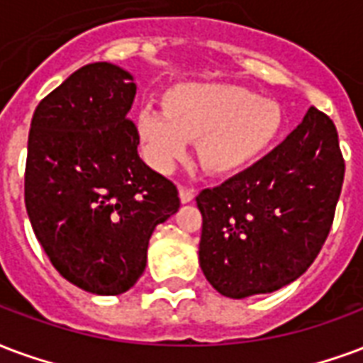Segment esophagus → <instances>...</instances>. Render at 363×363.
Returning a JSON list of instances; mask_svg holds the SVG:
<instances>
[{
	"label": "esophagus",
	"mask_w": 363,
	"mask_h": 363,
	"mask_svg": "<svg viewBox=\"0 0 363 363\" xmlns=\"http://www.w3.org/2000/svg\"><path fill=\"white\" fill-rule=\"evenodd\" d=\"M179 196H181V202L182 203H190L192 200H194V190L189 189V186H181L179 189Z\"/></svg>",
	"instance_id": "esophagus-1"
}]
</instances>
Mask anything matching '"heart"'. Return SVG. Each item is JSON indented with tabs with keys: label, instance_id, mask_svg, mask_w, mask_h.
Instances as JSON below:
<instances>
[{
	"label": "heart",
	"instance_id": "heart-1",
	"mask_svg": "<svg viewBox=\"0 0 363 363\" xmlns=\"http://www.w3.org/2000/svg\"><path fill=\"white\" fill-rule=\"evenodd\" d=\"M283 109L273 99L230 82H181L163 94V111L144 107L136 134L146 160L160 171L186 157L216 177L235 174L262 160L283 130Z\"/></svg>",
	"mask_w": 363,
	"mask_h": 363
}]
</instances>
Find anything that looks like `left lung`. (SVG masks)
Here are the masks:
<instances>
[{
	"mask_svg": "<svg viewBox=\"0 0 363 363\" xmlns=\"http://www.w3.org/2000/svg\"><path fill=\"white\" fill-rule=\"evenodd\" d=\"M345 181L333 121L310 107L286 140L242 173L196 196L200 267L229 298L279 291L318 257Z\"/></svg>",
	"mask_w": 363,
	"mask_h": 363,
	"instance_id": "1",
	"label": "left lung"
}]
</instances>
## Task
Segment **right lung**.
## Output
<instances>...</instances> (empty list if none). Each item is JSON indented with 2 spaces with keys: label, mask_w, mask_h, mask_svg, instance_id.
I'll list each match as a JSON object with an SVG mask.
<instances>
[{
  "label": "right lung",
  "mask_w": 363,
  "mask_h": 363,
  "mask_svg": "<svg viewBox=\"0 0 363 363\" xmlns=\"http://www.w3.org/2000/svg\"><path fill=\"white\" fill-rule=\"evenodd\" d=\"M134 77L113 63L74 71L32 115L24 203L61 277L99 296L146 269L150 236L179 211V190L138 155Z\"/></svg>",
  "instance_id": "1"
}]
</instances>
